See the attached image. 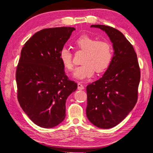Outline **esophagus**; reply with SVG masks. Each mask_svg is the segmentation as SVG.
Returning <instances> with one entry per match:
<instances>
[{
	"label": "esophagus",
	"mask_w": 153,
	"mask_h": 153,
	"mask_svg": "<svg viewBox=\"0 0 153 153\" xmlns=\"http://www.w3.org/2000/svg\"><path fill=\"white\" fill-rule=\"evenodd\" d=\"M77 89H78L79 90H82L84 89V86H83L81 83H78V84H77Z\"/></svg>",
	"instance_id": "1"
}]
</instances>
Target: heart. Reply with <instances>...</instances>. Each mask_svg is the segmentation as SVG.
Returning <instances> with one entry per match:
<instances>
[{
    "label": "heart",
    "mask_w": 153,
    "mask_h": 153,
    "mask_svg": "<svg viewBox=\"0 0 153 153\" xmlns=\"http://www.w3.org/2000/svg\"><path fill=\"white\" fill-rule=\"evenodd\" d=\"M76 47L84 51L81 65L75 69L73 77L85 80L94 76L95 71L102 73L107 69L112 60L113 52L109 43L105 40H97L91 36L84 35L75 41ZM59 59L67 70L73 69V56L71 51L63 48L59 52Z\"/></svg>",
    "instance_id": "obj_1"
}]
</instances>
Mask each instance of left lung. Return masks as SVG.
Listing matches in <instances>:
<instances>
[{"mask_svg": "<svg viewBox=\"0 0 153 153\" xmlns=\"http://www.w3.org/2000/svg\"><path fill=\"white\" fill-rule=\"evenodd\" d=\"M90 27L105 32L114 53L102 77L86 88V116L95 126L109 129L121 122L135 106L140 71L133 46L122 33L107 25Z\"/></svg>", "mask_w": 153, "mask_h": 153, "instance_id": "obj_1", "label": "left lung"}]
</instances>
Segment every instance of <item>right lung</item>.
Listing matches in <instances>:
<instances>
[{"label":"right lung","instance_id":"add662e5","mask_svg":"<svg viewBox=\"0 0 153 153\" xmlns=\"http://www.w3.org/2000/svg\"><path fill=\"white\" fill-rule=\"evenodd\" d=\"M76 28H47L34 33L22 48L16 71L17 98L36 125L54 128L65 117L67 98L77 88L65 74L59 52Z\"/></svg>","mask_w":153,"mask_h":153}]
</instances>
